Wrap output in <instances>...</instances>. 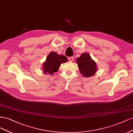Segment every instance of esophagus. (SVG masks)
<instances>
[{
	"instance_id": "1",
	"label": "esophagus",
	"mask_w": 133,
	"mask_h": 133,
	"mask_svg": "<svg viewBox=\"0 0 133 133\" xmlns=\"http://www.w3.org/2000/svg\"><path fill=\"white\" fill-rule=\"evenodd\" d=\"M68 60H69V61H70V62H72L73 61H74V57H68Z\"/></svg>"
}]
</instances>
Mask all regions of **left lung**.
Wrapping results in <instances>:
<instances>
[{
  "instance_id": "1",
  "label": "left lung",
  "mask_w": 133,
  "mask_h": 133,
  "mask_svg": "<svg viewBox=\"0 0 133 133\" xmlns=\"http://www.w3.org/2000/svg\"><path fill=\"white\" fill-rule=\"evenodd\" d=\"M76 62L78 64L79 72L85 77H89L96 74L97 67L96 62L92 59L87 53H84L77 58Z\"/></svg>"
}]
</instances>
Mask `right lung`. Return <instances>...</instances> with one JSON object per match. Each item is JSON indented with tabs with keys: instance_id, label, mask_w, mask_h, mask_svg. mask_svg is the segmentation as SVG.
Listing matches in <instances>:
<instances>
[{
	"instance_id": "1",
	"label": "right lung",
	"mask_w": 133,
	"mask_h": 133,
	"mask_svg": "<svg viewBox=\"0 0 133 133\" xmlns=\"http://www.w3.org/2000/svg\"><path fill=\"white\" fill-rule=\"evenodd\" d=\"M68 61L67 58L62 55H58L56 52H51L47 57L44 62L42 69L45 74L52 75L53 73L58 71L61 64Z\"/></svg>"
}]
</instances>
